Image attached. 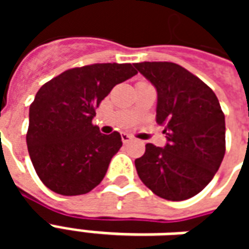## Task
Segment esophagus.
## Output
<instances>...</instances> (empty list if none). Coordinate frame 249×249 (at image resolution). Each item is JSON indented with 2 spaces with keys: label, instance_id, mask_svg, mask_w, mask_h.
<instances>
[{
  "label": "esophagus",
  "instance_id": "34e87169",
  "mask_svg": "<svg viewBox=\"0 0 249 249\" xmlns=\"http://www.w3.org/2000/svg\"><path fill=\"white\" fill-rule=\"evenodd\" d=\"M121 140H123V142L126 144V142H129V141L132 140V137H130L128 133H121Z\"/></svg>",
  "mask_w": 249,
  "mask_h": 249
}]
</instances>
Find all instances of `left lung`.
<instances>
[{"label":"left lung","mask_w":249,"mask_h":249,"mask_svg":"<svg viewBox=\"0 0 249 249\" xmlns=\"http://www.w3.org/2000/svg\"><path fill=\"white\" fill-rule=\"evenodd\" d=\"M136 69L157 90L156 123L164 125V148L146 144L136 159L141 181L152 192L181 201L201 192L225 153V119L213 90L173 62H139Z\"/></svg>","instance_id":"1"}]
</instances>
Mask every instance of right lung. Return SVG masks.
Masks as SVG:
<instances>
[{
	"mask_svg": "<svg viewBox=\"0 0 249 249\" xmlns=\"http://www.w3.org/2000/svg\"><path fill=\"white\" fill-rule=\"evenodd\" d=\"M135 74L130 64H93L65 71L40 88L29 108L26 144L51 191L76 196L103 181L123 141L119 132L103 135L92 120L114 85Z\"/></svg>",
	"mask_w": 249,
	"mask_h": 249,
	"instance_id": "1",
	"label": "right lung"
}]
</instances>
